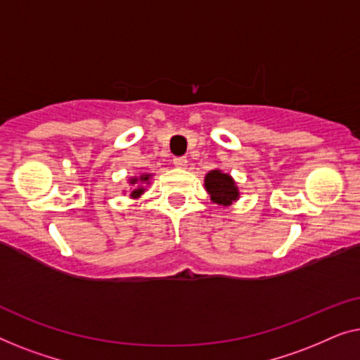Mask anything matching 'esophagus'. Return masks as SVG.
Masks as SVG:
<instances>
[{"label":"esophagus","instance_id":"1","mask_svg":"<svg viewBox=\"0 0 360 360\" xmlns=\"http://www.w3.org/2000/svg\"><path fill=\"white\" fill-rule=\"evenodd\" d=\"M173 163H174L176 168H186L187 160L184 158V156H176V158L173 160Z\"/></svg>","mask_w":360,"mask_h":360}]
</instances>
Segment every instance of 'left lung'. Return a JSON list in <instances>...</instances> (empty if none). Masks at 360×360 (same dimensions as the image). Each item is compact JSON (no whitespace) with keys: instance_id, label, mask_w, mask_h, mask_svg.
Listing matches in <instances>:
<instances>
[{"instance_id":"1","label":"left lung","mask_w":360,"mask_h":360,"mask_svg":"<svg viewBox=\"0 0 360 360\" xmlns=\"http://www.w3.org/2000/svg\"><path fill=\"white\" fill-rule=\"evenodd\" d=\"M204 184L207 192L210 194L212 202H215L219 205L229 207L240 197L236 182L233 181L230 174H226L220 169L209 171L204 179Z\"/></svg>"}]
</instances>
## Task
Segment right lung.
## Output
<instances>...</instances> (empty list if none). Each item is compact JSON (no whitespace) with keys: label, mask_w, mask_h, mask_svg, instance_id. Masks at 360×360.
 <instances>
[{"label":"right lung","mask_w":360,"mask_h":360,"mask_svg":"<svg viewBox=\"0 0 360 360\" xmlns=\"http://www.w3.org/2000/svg\"><path fill=\"white\" fill-rule=\"evenodd\" d=\"M150 178H151V174H140V176H135V178L130 179V184L135 186V189L130 192L131 199H136V197H140L141 194H143L145 192L143 184H148Z\"/></svg>","instance_id":"right-lung-1"}]
</instances>
